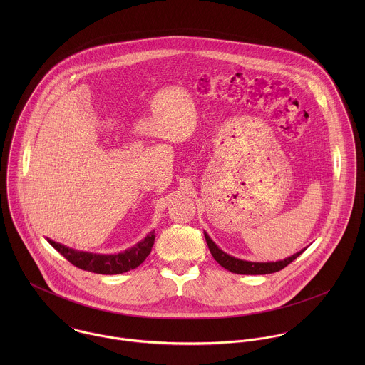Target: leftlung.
Returning <instances> with one entry per match:
<instances>
[{
	"instance_id": "left-lung-1",
	"label": "left lung",
	"mask_w": 365,
	"mask_h": 365,
	"mask_svg": "<svg viewBox=\"0 0 365 365\" xmlns=\"http://www.w3.org/2000/svg\"><path fill=\"white\" fill-rule=\"evenodd\" d=\"M205 239L208 243L210 255L213 256V259L217 261L223 268L235 272V274H246V275H261V274H271V272H277L282 268H285L288 264H291L297 257H299L302 252L285 259L282 261H277V262H252V261L239 260L235 259L229 255H226L225 252H222L205 233Z\"/></svg>"
}]
</instances>
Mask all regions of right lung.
<instances>
[{"instance_id": "obj_1", "label": "right lung", "mask_w": 365, "mask_h": 365, "mask_svg": "<svg viewBox=\"0 0 365 365\" xmlns=\"http://www.w3.org/2000/svg\"><path fill=\"white\" fill-rule=\"evenodd\" d=\"M155 239H156V236L152 232L135 247H132L123 253L112 255V256L76 252V250L68 249V247H66L60 243H56L53 240H48V242L66 260L70 261L73 265H76L84 271L96 272V274L113 275V274H122V272H126V271H130V269L139 267L150 255L152 247L155 245Z\"/></svg>"}]
</instances>
